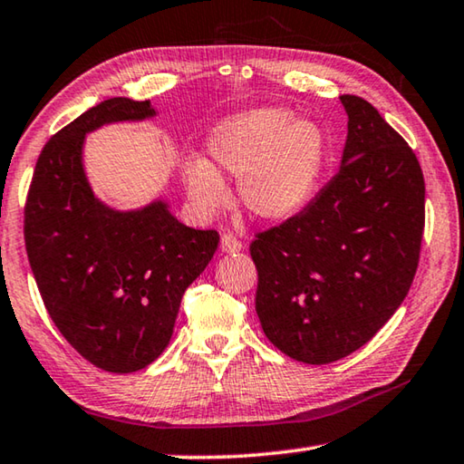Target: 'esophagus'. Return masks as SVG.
<instances>
[{"instance_id": "obj_1", "label": "esophagus", "mask_w": 464, "mask_h": 464, "mask_svg": "<svg viewBox=\"0 0 464 464\" xmlns=\"http://www.w3.org/2000/svg\"><path fill=\"white\" fill-rule=\"evenodd\" d=\"M241 247L244 246H241V241L235 237L233 233H225L223 237H220V249H223L225 254H235V252H239Z\"/></svg>"}]
</instances>
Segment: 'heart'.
<instances>
[{
    "label": "heart",
    "mask_w": 464,
    "mask_h": 464,
    "mask_svg": "<svg viewBox=\"0 0 464 464\" xmlns=\"http://www.w3.org/2000/svg\"><path fill=\"white\" fill-rule=\"evenodd\" d=\"M206 149L212 165L196 159L183 167L188 194L204 212L229 202L223 171L241 179V202L254 217L283 220L314 194L328 157V138L315 121L264 107L220 121Z\"/></svg>",
    "instance_id": "heart-1"
}]
</instances>
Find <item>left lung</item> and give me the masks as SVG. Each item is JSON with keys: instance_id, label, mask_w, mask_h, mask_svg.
Returning a JSON list of instances; mask_svg holds the SVG:
<instances>
[{"instance_id": "1", "label": "left lung", "mask_w": 464, "mask_h": 464, "mask_svg": "<svg viewBox=\"0 0 464 464\" xmlns=\"http://www.w3.org/2000/svg\"><path fill=\"white\" fill-rule=\"evenodd\" d=\"M341 169L299 215L256 235V312L297 362L351 355L407 297L421 252L425 181L415 152L370 102L343 94Z\"/></svg>"}]
</instances>
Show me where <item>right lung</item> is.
<instances>
[{
  "mask_svg": "<svg viewBox=\"0 0 464 464\" xmlns=\"http://www.w3.org/2000/svg\"><path fill=\"white\" fill-rule=\"evenodd\" d=\"M150 101L113 97L49 140L24 206V241L51 320L86 362L113 373L150 365L171 341L183 293L218 247L215 229L179 223L169 204L115 210L92 194L88 131L154 117Z\"/></svg>",
  "mask_w": 464,
  "mask_h": 464,
  "instance_id": "right-lung-1",
  "label": "right lung"
}]
</instances>
